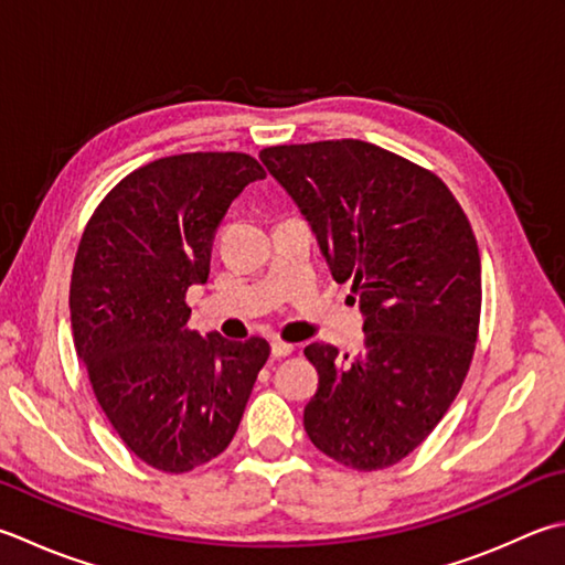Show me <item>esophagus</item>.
Here are the masks:
<instances>
[{"label": "esophagus", "mask_w": 565, "mask_h": 565, "mask_svg": "<svg viewBox=\"0 0 565 565\" xmlns=\"http://www.w3.org/2000/svg\"><path fill=\"white\" fill-rule=\"evenodd\" d=\"M292 344H287V342H280V339H275V342L270 344V351H273V356L275 359H282V356H290L292 354Z\"/></svg>", "instance_id": "34e87169"}]
</instances>
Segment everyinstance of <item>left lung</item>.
Wrapping results in <instances>:
<instances>
[{
    "instance_id": "1",
    "label": "left lung",
    "mask_w": 565,
    "mask_h": 565,
    "mask_svg": "<svg viewBox=\"0 0 565 565\" xmlns=\"http://www.w3.org/2000/svg\"><path fill=\"white\" fill-rule=\"evenodd\" d=\"M260 159L364 315L356 356L305 347L319 374L305 430L354 470L396 465L443 420L470 371L482 307L470 221L433 172L371 142L278 145Z\"/></svg>"
}]
</instances>
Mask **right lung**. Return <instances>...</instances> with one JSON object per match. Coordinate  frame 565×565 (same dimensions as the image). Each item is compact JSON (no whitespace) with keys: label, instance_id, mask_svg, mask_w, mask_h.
I'll return each mask as SVG.
<instances>
[{"label":"right lung","instance_id":"right-lung-1","mask_svg":"<svg viewBox=\"0 0 565 565\" xmlns=\"http://www.w3.org/2000/svg\"><path fill=\"white\" fill-rule=\"evenodd\" d=\"M263 167L243 152L162 157L95 209L71 275L78 359L115 433L142 462L189 472L228 448L270 356L260 337L191 332L186 292L209 278L231 201Z\"/></svg>","mask_w":565,"mask_h":565}]
</instances>
